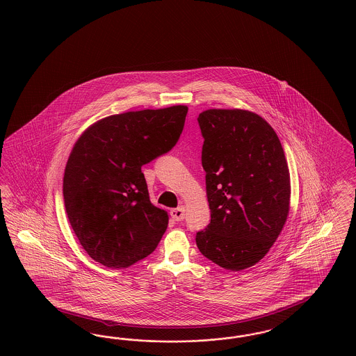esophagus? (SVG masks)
Segmentation results:
<instances>
[{
  "label": "esophagus",
  "mask_w": 356,
  "mask_h": 356,
  "mask_svg": "<svg viewBox=\"0 0 356 356\" xmlns=\"http://www.w3.org/2000/svg\"><path fill=\"white\" fill-rule=\"evenodd\" d=\"M170 218L173 220L181 221L186 218V208L184 207H179V208H175L170 211Z\"/></svg>",
  "instance_id": "34e87169"
}]
</instances>
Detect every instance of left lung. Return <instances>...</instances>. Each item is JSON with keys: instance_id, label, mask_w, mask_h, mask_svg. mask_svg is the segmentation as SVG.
Returning a JSON list of instances; mask_svg holds the SVG:
<instances>
[{"instance_id": "left-lung-1", "label": "left lung", "mask_w": 356, "mask_h": 356, "mask_svg": "<svg viewBox=\"0 0 356 356\" xmlns=\"http://www.w3.org/2000/svg\"><path fill=\"white\" fill-rule=\"evenodd\" d=\"M197 121L211 222L196 244L221 268L241 271L267 254L287 221V160L273 128L254 112L208 109Z\"/></svg>"}]
</instances>
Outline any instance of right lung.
<instances>
[{
	"label": "right lung",
	"mask_w": 356,
	"mask_h": 356,
	"mask_svg": "<svg viewBox=\"0 0 356 356\" xmlns=\"http://www.w3.org/2000/svg\"><path fill=\"white\" fill-rule=\"evenodd\" d=\"M188 106L144 109L96 121L76 141L63 193L70 227L86 254L108 268H127L152 254L168 227L154 207L141 167L170 151Z\"/></svg>",
	"instance_id": "1"
}]
</instances>
